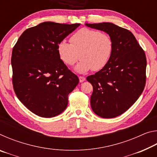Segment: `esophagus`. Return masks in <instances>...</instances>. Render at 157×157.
I'll use <instances>...</instances> for the list:
<instances>
[{"mask_svg": "<svg viewBox=\"0 0 157 157\" xmlns=\"http://www.w3.org/2000/svg\"><path fill=\"white\" fill-rule=\"evenodd\" d=\"M79 82H83L86 80V78H84V76H79Z\"/></svg>", "mask_w": 157, "mask_h": 157, "instance_id": "34e87169", "label": "esophagus"}]
</instances>
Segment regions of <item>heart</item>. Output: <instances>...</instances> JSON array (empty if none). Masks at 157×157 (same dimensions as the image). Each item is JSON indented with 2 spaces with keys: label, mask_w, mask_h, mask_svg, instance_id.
I'll return each instance as SVG.
<instances>
[{
  "label": "heart",
  "mask_w": 157,
  "mask_h": 157,
  "mask_svg": "<svg viewBox=\"0 0 157 157\" xmlns=\"http://www.w3.org/2000/svg\"><path fill=\"white\" fill-rule=\"evenodd\" d=\"M71 44L65 41L59 43L57 51L63 63L73 66L79 73L89 70L97 71L105 67L112 54L113 43L109 35L100 31L82 28L71 36Z\"/></svg>",
  "instance_id": "b5f03b06"
}]
</instances>
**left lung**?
Listing matches in <instances>:
<instances>
[{"instance_id":"left-lung-1","label":"left lung","mask_w":157,"mask_h":157,"mask_svg":"<svg viewBox=\"0 0 157 157\" xmlns=\"http://www.w3.org/2000/svg\"><path fill=\"white\" fill-rule=\"evenodd\" d=\"M85 25L105 32L113 41V49L108 63L86 79L94 88L91 96L94 112L104 118H115L131 107L144 90L145 52L127 29L111 23Z\"/></svg>"}]
</instances>
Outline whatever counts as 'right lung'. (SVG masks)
Segmentation results:
<instances>
[{
	"mask_svg": "<svg viewBox=\"0 0 157 157\" xmlns=\"http://www.w3.org/2000/svg\"><path fill=\"white\" fill-rule=\"evenodd\" d=\"M80 25L41 23L25 30L13 48L12 84L21 102L36 115L62 113L79 78L60 59L57 46Z\"/></svg>",
	"mask_w": 157,
	"mask_h": 157,
	"instance_id": "add662e5",
	"label": "right lung"
}]
</instances>
